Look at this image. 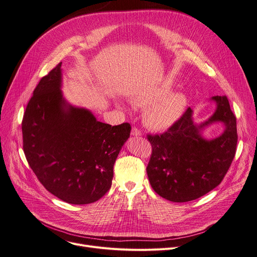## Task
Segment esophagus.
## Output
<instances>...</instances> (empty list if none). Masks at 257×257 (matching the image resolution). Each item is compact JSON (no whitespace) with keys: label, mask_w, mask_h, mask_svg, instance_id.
<instances>
[{"label":"esophagus","mask_w":257,"mask_h":257,"mask_svg":"<svg viewBox=\"0 0 257 257\" xmlns=\"http://www.w3.org/2000/svg\"><path fill=\"white\" fill-rule=\"evenodd\" d=\"M131 136L132 137H141L142 136V132L138 128H132Z\"/></svg>","instance_id":"obj_1"}]
</instances>
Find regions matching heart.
<instances>
[{
  "mask_svg": "<svg viewBox=\"0 0 257 257\" xmlns=\"http://www.w3.org/2000/svg\"><path fill=\"white\" fill-rule=\"evenodd\" d=\"M172 81L141 87L133 91L130 101L138 106H146L143 112L145 125L153 131H166L176 125L184 115L188 99L181 91H171Z\"/></svg>",
  "mask_w": 257,
  "mask_h": 257,
  "instance_id": "1",
  "label": "heart"
}]
</instances>
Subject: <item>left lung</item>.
I'll list each match as a JSON object with an SVG mask.
<instances>
[{
	"instance_id": "left-lung-1",
	"label": "left lung",
	"mask_w": 257,
	"mask_h": 257,
	"mask_svg": "<svg viewBox=\"0 0 257 257\" xmlns=\"http://www.w3.org/2000/svg\"><path fill=\"white\" fill-rule=\"evenodd\" d=\"M217 105L212 115L196 124L193 109L187 108L176 125L163 134L148 136L152 155L147 174L155 193L172 202H187L217 187L235 155L236 118L226 96L210 99ZM213 122L225 126L221 136L206 140L203 128Z\"/></svg>"
}]
</instances>
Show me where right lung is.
<instances>
[{
    "label": "right lung",
    "mask_w": 257,
    "mask_h": 257,
    "mask_svg": "<svg viewBox=\"0 0 257 257\" xmlns=\"http://www.w3.org/2000/svg\"><path fill=\"white\" fill-rule=\"evenodd\" d=\"M61 85L60 62L39 81L27 105L24 152L47 191L66 203L89 204L109 191L131 126L97 120L88 109L67 103Z\"/></svg>",
    "instance_id": "1"
}]
</instances>
